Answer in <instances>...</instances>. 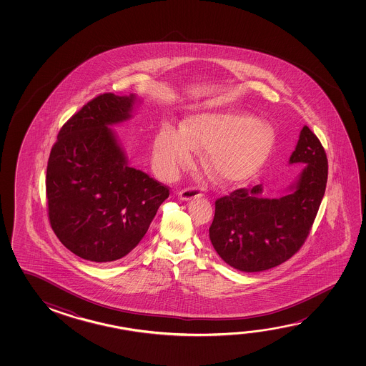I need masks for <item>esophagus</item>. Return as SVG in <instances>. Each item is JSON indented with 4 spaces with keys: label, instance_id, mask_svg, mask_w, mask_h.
Wrapping results in <instances>:
<instances>
[{
    "label": "esophagus",
    "instance_id": "1",
    "mask_svg": "<svg viewBox=\"0 0 366 366\" xmlns=\"http://www.w3.org/2000/svg\"><path fill=\"white\" fill-rule=\"evenodd\" d=\"M200 197H202L200 192L198 189H194V187H187V189H184V190L179 192V198L181 200H185V202H189L192 199L200 198Z\"/></svg>",
    "mask_w": 366,
    "mask_h": 366
}]
</instances>
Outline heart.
Returning <instances> with one entry per match:
<instances>
[{"instance_id": "b5f03b06", "label": "heart", "mask_w": 366, "mask_h": 366, "mask_svg": "<svg viewBox=\"0 0 366 366\" xmlns=\"http://www.w3.org/2000/svg\"><path fill=\"white\" fill-rule=\"evenodd\" d=\"M274 143L267 121L236 108L205 111L187 117L181 130L163 124L153 139L152 161L158 174L172 179L192 163L194 150L205 149L202 161L214 179L239 185L263 167Z\"/></svg>"}]
</instances>
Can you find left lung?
Returning a JSON list of instances; mask_svg holds the SVG:
<instances>
[{"label": "left lung", "mask_w": 366, "mask_h": 366, "mask_svg": "<svg viewBox=\"0 0 366 366\" xmlns=\"http://www.w3.org/2000/svg\"><path fill=\"white\" fill-rule=\"evenodd\" d=\"M294 163L304 164L302 171L280 198L264 197L260 184L217 199L209 239L218 255L234 269L274 268L305 242L328 179L325 150L307 126L290 157V164Z\"/></svg>", "instance_id": "left-lung-1"}]
</instances>
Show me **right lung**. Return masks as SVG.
Segmentation results:
<instances>
[{
    "mask_svg": "<svg viewBox=\"0 0 366 366\" xmlns=\"http://www.w3.org/2000/svg\"><path fill=\"white\" fill-rule=\"evenodd\" d=\"M137 96L104 93L61 127L46 176L51 227L80 258H124L144 237L167 186L130 167L109 126L132 117Z\"/></svg>",
    "mask_w": 366,
    "mask_h": 366,
    "instance_id": "obj_1",
    "label": "right lung"
}]
</instances>
